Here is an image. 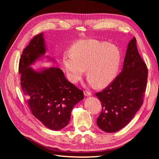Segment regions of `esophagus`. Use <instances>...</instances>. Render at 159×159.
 <instances>
[{
	"instance_id": "1",
	"label": "esophagus",
	"mask_w": 159,
	"mask_h": 159,
	"mask_svg": "<svg viewBox=\"0 0 159 159\" xmlns=\"http://www.w3.org/2000/svg\"><path fill=\"white\" fill-rule=\"evenodd\" d=\"M84 93L85 97H89V96L91 95V93L89 92V91H84Z\"/></svg>"
}]
</instances>
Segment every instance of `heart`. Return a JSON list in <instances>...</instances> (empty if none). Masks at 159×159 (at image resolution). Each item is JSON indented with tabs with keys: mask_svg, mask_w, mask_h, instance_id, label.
I'll list each match as a JSON object with an SVG mask.
<instances>
[{
	"mask_svg": "<svg viewBox=\"0 0 159 159\" xmlns=\"http://www.w3.org/2000/svg\"><path fill=\"white\" fill-rule=\"evenodd\" d=\"M71 50L64 52L62 57L67 77L71 82H78L86 69L90 85H97L103 88L112 83L121 60L117 46L107 42L85 39L75 43Z\"/></svg>",
	"mask_w": 159,
	"mask_h": 159,
	"instance_id": "1",
	"label": "heart"
}]
</instances>
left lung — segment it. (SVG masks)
I'll list each match as a JSON object with an SVG mask.
<instances>
[{
	"instance_id": "left-lung-1",
	"label": "left lung",
	"mask_w": 159,
	"mask_h": 159,
	"mask_svg": "<svg viewBox=\"0 0 159 159\" xmlns=\"http://www.w3.org/2000/svg\"><path fill=\"white\" fill-rule=\"evenodd\" d=\"M136 42L134 37L129 42L121 73L106 89L95 95L102 105L97 125L105 132L115 133L126 126L143 105L148 70Z\"/></svg>"
}]
</instances>
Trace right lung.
Returning a JSON list of instances; mask_svg holds the SVG:
<instances>
[{"instance_id": "obj_1", "label": "right lung", "mask_w": 159, "mask_h": 159, "mask_svg": "<svg viewBox=\"0 0 159 159\" xmlns=\"http://www.w3.org/2000/svg\"><path fill=\"white\" fill-rule=\"evenodd\" d=\"M46 52L44 34L40 33L21 55L20 84L34 116L47 128L59 131L68 125L71 110L84 99V93L69 82L58 68L31 67L42 60L55 62L54 57L45 56Z\"/></svg>"}]
</instances>
